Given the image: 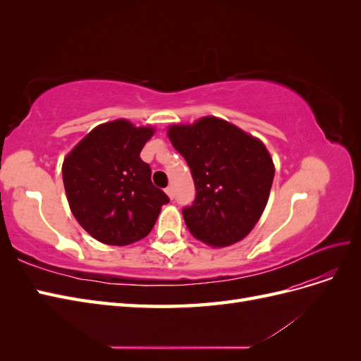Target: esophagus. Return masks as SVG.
<instances>
[{
  "label": "esophagus",
  "mask_w": 361,
  "mask_h": 361,
  "mask_svg": "<svg viewBox=\"0 0 361 361\" xmlns=\"http://www.w3.org/2000/svg\"><path fill=\"white\" fill-rule=\"evenodd\" d=\"M166 192H167V195H169V197L173 200L174 199V190H173V187H167L166 188Z\"/></svg>",
  "instance_id": "34e87169"
}]
</instances>
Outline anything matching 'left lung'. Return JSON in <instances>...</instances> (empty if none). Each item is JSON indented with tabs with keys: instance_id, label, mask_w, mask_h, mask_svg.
Masks as SVG:
<instances>
[{
	"instance_id": "left-lung-1",
	"label": "left lung",
	"mask_w": 361,
	"mask_h": 361,
	"mask_svg": "<svg viewBox=\"0 0 361 361\" xmlns=\"http://www.w3.org/2000/svg\"><path fill=\"white\" fill-rule=\"evenodd\" d=\"M169 138L195 185L192 204L182 209L191 235L212 247L241 241L264 212L274 179L265 145L216 117L173 125Z\"/></svg>"
}]
</instances>
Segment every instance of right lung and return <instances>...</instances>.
I'll list each match as a JSON object with an SVG mask.
<instances>
[{"label": "right lung", "mask_w": 361, "mask_h": 361, "mask_svg": "<svg viewBox=\"0 0 361 361\" xmlns=\"http://www.w3.org/2000/svg\"><path fill=\"white\" fill-rule=\"evenodd\" d=\"M150 126L118 118L96 126L63 162L71 211L99 243L128 245L150 233L170 199L152 183L140 152L154 135Z\"/></svg>", "instance_id": "add662e5"}]
</instances>
